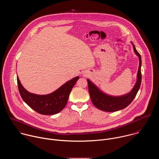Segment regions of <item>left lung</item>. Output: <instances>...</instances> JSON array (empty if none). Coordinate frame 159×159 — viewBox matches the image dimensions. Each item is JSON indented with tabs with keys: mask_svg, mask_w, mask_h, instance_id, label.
I'll return each mask as SVG.
<instances>
[{
	"mask_svg": "<svg viewBox=\"0 0 159 159\" xmlns=\"http://www.w3.org/2000/svg\"><path fill=\"white\" fill-rule=\"evenodd\" d=\"M131 43L134 53L139 58V66L137 75V81L130 92L118 96L109 95L102 91L96 84L89 79H87L90 99L93 104L100 110L106 112H115L126 107L133 101L140 87L142 82V58L140 55L136 50L134 44L132 42Z\"/></svg>",
	"mask_w": 159,
	"mask_h": 159,
	"instance_id": "obj_1",
	"label": "left lung"
}]
</instances>
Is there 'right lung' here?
<instances>
[{"label": "right lung", "instance_id": "obj_1", "mask_svg": "<svg viewBox=\"0 0 159 159\" xmlns=\"http://www.w3.org/2000/svg\"><path fill=\"white\" fill-rule=\"evenodd\" d=\"M79 77L67 81L54 92L39 95L28 92L22 86L18 76L17 85L20 95L23 101L33 110L44 115H53L60 112L66 106L71 90Z\"/></svg>", "mask_w": 159, "mask_h": 159}]
</instances>
